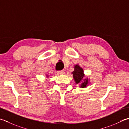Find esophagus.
<instances>
[{
  "label": "esophagus",
  "mask_w": 129,
  "mask_h": 129,
  "mask_svg": "<svg viewBox=\"0 0 129 129\" xmlns=\"http://www.w3.org/2000/svg\"><path fill=\"white\" fill-rule=\"evenodd\" d=\"M56 73L59 75H62L65 74V72L64 70H60V71H57L56 72Z\"/></svg>",
  "instance_id": "obj_1"
}]
</instances>
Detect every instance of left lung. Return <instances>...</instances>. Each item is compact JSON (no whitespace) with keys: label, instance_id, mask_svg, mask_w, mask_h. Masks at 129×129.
I'll use <instances>...</instances> for the list:
<instances>
[{"label":"left lung","instance_id":"8db88e82","mask_svg":"<svg viewBox=\"0 0 129 129\" xmlns=\"http://www.w3.org/2000/svg\"><path fill=\"white\" fill-rule=\"evenodd\" d=\"M75 83L82 88H87L90 84V79L85 75L83 68L79 65L74 66V71L72 72Z\"/></svg>","mask_w":129,"mask_h":129}]
</instances>
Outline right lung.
<instances>
[{
    "instance_id": "right-lung-1",
    "label": "right lung",
    "mask_w": 129,
    "mask_h": 129,
    "mask_svg": "<svg viewBox=\"0 0 129 129\" xmlns=\"http://www.w3.org/2000/svg\"><path fill=\"white\" fill-rule=\"evenodd\" d=\"M46 78H49V75H48L47 74H46Z\"/></svg>"
}]
</instances>
